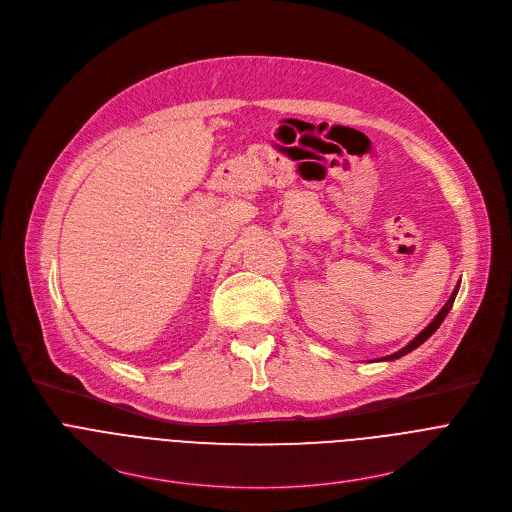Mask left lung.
I'll return each mask as SVG.
<instances>
[{"label":"left lung","instance_id":"obj_1","mask_svg":"<svg viewBox=\"0 0 512 512\" xmlns=\"http://www.w3.org/2000/svg\"><path fill=\"white\" fill-rule=\"evenodd\" d=\"M458 289H460V283H458V285H456V289H454V294H452V296H450V300H448V302H446V306H444V308H442V310H440V314H437V316H435V318H433V322H429V326H427V328H425V330H421V332H419V334H417V336H415V338H413V340H411V342H409V344H407V346H405V348H401V350H397V352H395V354H389V356H383V358H381V360H395V358H401V356H405V354H407V352H411V350H415V348H417V346H419V344H423V342H425V340H427V338H429V336H431V334H433V332H435V330H437V328H440V324H442V322H444V318H446V316H448V312H450V310H452V306H454V300H456V296H458Z\"/></svg>","mask_w":512,"mask_h":512}]
</instances>
